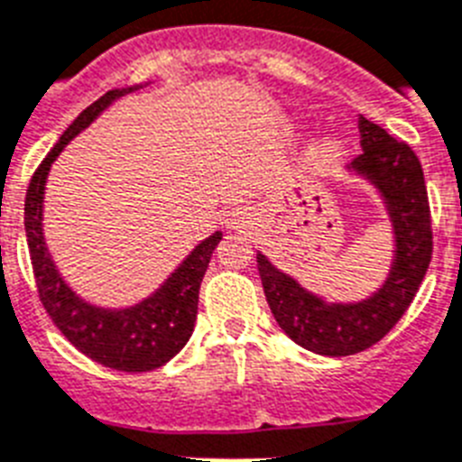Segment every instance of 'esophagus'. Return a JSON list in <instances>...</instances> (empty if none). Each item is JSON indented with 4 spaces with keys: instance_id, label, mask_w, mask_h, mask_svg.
I'll return each instance as SVG.
<instances>
[{
    "instance_id": "1",
    "label": "esophagus",
    "mask_w": 462,
    "mask_h": 462,
    "mask_svg": "<svg viewBox=\"0 0 462 462\" xmlns=\"http://www.w3.org/2000/svg\"><path fill=\"white\" fill-rule=\"evenodd\" d=\"M226 226L228 228H240V222H238V219H236V215L231 217V219H226Z\"/></svg>"
}]
</instances>
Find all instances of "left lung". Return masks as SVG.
<instances>
[{"label": "left lung", "instance_id": "left-lung-1", "mask_svg": "<svg viewBox=\"0 0 462 462\" xmlns=\"http://www.w3.org/2000/svg\"><path fill=\"white\" fill-rule=\"evenodd\" d=\"M361 151L349 170L371 179L384 198L394 226L392 272L373 297L356 304H328L257 254L266 302L283 333L323 356H349L380 342L413 302L432 262V217L418 155L406 141L359 117Z\"/></svg>", "mask_w": 462, "mask_h": 462}]
</instances>
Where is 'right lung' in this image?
I'll use <instances>...</instances> for the list:
<instances>
[{
    "instance_id": "1",
    "label": "right lung",
    "mask_w": 462,
    "mask_h": 462,
    "mask_svg": "<svg viewBox=\"0 0 462 462\" xmlns=\"http://www.w3.org/2000/svg\"><path fill=\"white\" fill-rule=\"evenodd\" d=\"M129 91H134V87L106 91L98 101L82 110L34 170L25 193V236L40 302L47 309L53 326L66 335V340L106 368L146 373L165 365L189 342L196 326L200 283L208 272L209 257L222 240V231L196 245V250L160 285L158 292L127 309H101L82 302L56 272L42 234V200L51 162L66 148L68 141L75 139L82 129L89 127L98 113Z\"/></svg>"
}]
</instances>
